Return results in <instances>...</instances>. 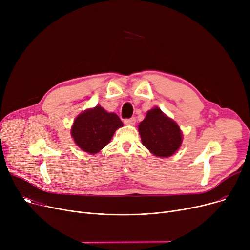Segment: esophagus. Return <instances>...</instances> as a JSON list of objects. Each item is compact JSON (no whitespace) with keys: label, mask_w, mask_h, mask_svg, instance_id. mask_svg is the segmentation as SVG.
<instances>
[{"label":"esophagus","mask_w":250,"mask_h":250,"mask_svg":"<svg viewBox=\"0 0 250 250\" xmlns=\"http://www.w3.org/2000/svg\"><path fill=\"white\" fill-rule=\"evenodd\" d=\"M125 125H134L136 124V118L135 117L126 118V120H125Z\"/></svg>","instance_id":"1"}]
</instances>
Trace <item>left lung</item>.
I'll return each instance as SVG.
<instances>
[{"instance_id":"obj_1","label":"left lung","mask_w":250,"mask_h":250,"mask_svg":"<svg viewBox=\"0 0 250 250\" xmlns=\"http://www.w3.org/2000/svg\"><path fill=\"white\" fill-rule=\"evenodd\" d=\"M139 132L143 145L158 157L173 155L182 142L178 125L158 107L147 112L145 120L139 125Z\"/></svg>"}]
</instances>
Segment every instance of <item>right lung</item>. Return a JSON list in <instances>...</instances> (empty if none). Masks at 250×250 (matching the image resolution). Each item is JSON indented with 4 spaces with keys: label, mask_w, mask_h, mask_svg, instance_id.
Listing matches in <instances>:
<instances>
[{
    "label": "right lung",
    "mask_w": 250,
    "mask_h": 250,
    "mask_svg": "<svg viewBox=\"0 0 250 250\" xmlns=\"http://www.w3.org/2000/svg\"><path fill=\"white\" fill-rule=\"evenodd\" d=\"M121 126L123 123L120 117L98 105L76 117L71 133L75 143L83 151L95 154L107 145Z\"/></svg>",
    "instance_id": "right-lung-1"
}]
</instances>
